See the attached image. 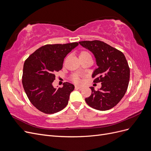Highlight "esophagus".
<instances>
[{
    "instance_id": "1",
    "label": "esophagus",
    "mask_w": 151,
    "mask_h": 151,
    "mask_svg": "<svg viewBox=\"0 0 151 151\" xmlns=\"http://www.w3.org/2000/svg\"><path fill=\"white\" fill-rule=\"evenodd\" d=\"M75 88L78 89V90H81L82 89H83L81 87H80V86H75Z\"/></svg>"
}]
</instances>
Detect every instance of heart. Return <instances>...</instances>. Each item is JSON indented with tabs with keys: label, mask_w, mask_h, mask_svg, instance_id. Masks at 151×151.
Masks as SVG:
<instances>
[{
	"label": "heart",
	"mask_w": 151,
	"mask_h": 151,
	"mask_svg": "<svg viewBox=\"0 0 151 151\" xmlns=\"http://www.w3.org/2000/svg\"><path fill=\"white\" fill-rule=\"evenodd\" d=\"M79 57H80V60L88 58H91V54L88 51H86V50H81V51L79 53ZM70 80L73 82H74L75 83H78V84H79V83H81V79H80V75L77 73H74V74L71 75V76H70Z\"/></svg>",
	"instance_id": "b5f03b06"
}]
</instances>
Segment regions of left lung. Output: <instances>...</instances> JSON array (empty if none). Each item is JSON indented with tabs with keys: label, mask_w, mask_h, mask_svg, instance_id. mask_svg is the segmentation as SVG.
<instances>
[{
	"label": "left lung",
	"mask_w": 151,
	"mask_h": 151,
	"mask_svg": "<svg viewBox=\"0 0 151 151\" xmlns=\"http://www.w3.org/2000/svg\"><path fill=\"white\" fill-rule=\"evenodd\" d=\"M79 43L94 54L98 68L92 78L101 88L85 98L90 107L106 111L114 107L123 98L129 85L130 69L123 53L102 41H81Z\"/></svg>",
	"instance_id": "8db88e82"
}]
</instances>
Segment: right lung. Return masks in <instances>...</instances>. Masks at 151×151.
<instances>
[{"instance_id":"1","label":"right lung","mask_w":151,"mask_h":151,"mask_svg":"<svg viewBox=\"0 0 151 151\" xmlns=\"http://www.w3.org/2000/svg\"><path fill=\"white\" fill-rule=\"evenodd\" d=\"M78 45V42L45 45L25 60L22 85L31 103L41 112L53 114L68 104L74 85L63 83V86L57 90L52 83L56 73L62 68L65 57Z\"/></svg>"}]
</instances>
